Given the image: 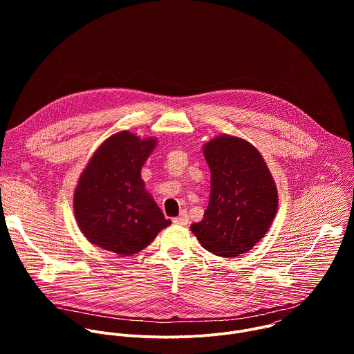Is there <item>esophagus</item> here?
<instances>
[{
    "mask_svg": "<svg viewBox=\"0 0 354 354\" xmlns=\"http://www.w3.org/2000/svg\"><path fill=\"white\" fill-rule=\"evenodd\" d=\"M174 223L178 224V225H183V227L187 225V224H189V216H187V213H186V212H182L179 217H175V218H174Z\"/></svg>",
    "mask_w": 354,
    "mask_h": 354,
    "instance_id": "1",
    "label": "esophagus"
}]
</instances>
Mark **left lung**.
<instances>
[{"mask_svg":"<svg viewBox=\"0 0 354 354\" xmlns=\"http://www.w3.org/2000/svg\"><path fill=\"white\" fill-rule=\"evenodd\" d=\"M212 174L209 206L192 232L221 258L246 254L269 231L279 207L274 179L249 141L221 134L203 145Z\"/></svg>","mask_w":354,"mask_h":354,"instance_id":"8db88e82","label":"left lung"}]
</instances>
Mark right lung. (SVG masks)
Wrapping results in <instances>:
<instances>
[{
  "instance_id": "right-lung-1",
  "label": "right lung",
  "mask_w": 354,
  "mask_h": 354,
  "mask_svg": "<svg viewBox=\"0 0 354 354\" xmlns=\"http://www.w3.org/2000/svg\"><path fill=\"white\" fill-rule=\"evenodd\" d=\"M157 138L123 130L106 138L82 171L74 192V216L93 245L131 257L171 224L141 179Z\"/></svg>"
}]
</instances>
